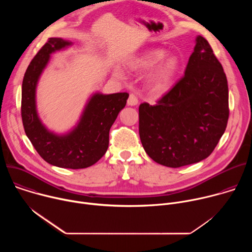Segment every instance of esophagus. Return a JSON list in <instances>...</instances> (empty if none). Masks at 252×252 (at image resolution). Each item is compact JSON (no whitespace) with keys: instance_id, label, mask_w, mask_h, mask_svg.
I'll use <instances>...</instances> for the list:
<instances>
[{"instance_id":"obj_1","label":"esophagus","mask_w":252,"mask_h":252,"mask_svg":"<svg viewBox=\"0 0 252 252\" xmlns=\"http://www.w3.org/2000/svg\"><path fill=\"white\" fill-rule=\"evenodd\" d=\"M138 103V98L135 94H130L127 99V105H136Z\"/></svg>"}]
</instances>
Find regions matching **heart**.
Wrapping results in <instances>:
<instances>
[{"instance_id":"b5f03b06","label":"heart","mask_w":252,"mask_h":252,"mask_svg":"<svg viewBox=\"0 0 252 252\" xmlns=\"http://www.w3.org/2000/svg\"><path fill=\"white\" fill-rule=\"evenodd\" d=\"M165 56L166 52L164 50H150L130 60L127 66L135 73H139L160 63L149 76V86L152 91L158 94H163L169 89L179 68V61L176 57L171 56L163 60ZM116 75L122 76L120 68L116 69Z\"/></svg>"}]
</instances>
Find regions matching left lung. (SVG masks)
I'll use <instances>...</instances> for the list:
<instances>
[{
	"label": "left lung",
	"mask_w": 252,
	"mask_h": 252,
	"mask_svg": "<svg viewBox=\"0 0 252 252\" xmlns=\"http://www.w3.org/2000/svg\"><path fill=\"white\" fill-rule=\"evenodd\" d=\"M185 76L157 104L138 107L142 147L156 162L181 167L211 155L225 131L228 86L208 42L197 35Z\"/></svg>",
	"instance_id": "1"
}]
</instances>
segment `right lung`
I'll return each instance as SVG.
<instances>
[{"instance_id": "right-lung-1", "label": "right lung", "mask_w": 252, "mask_h": 252, "mask_svg": "<svg viewBox=\"0 0 252 252\" xmlns=\"http://www.w3.org/2000/svg\"><path fill=\"white\" fill-rule=\"evenodd\" d=\"M69 45L71 42L61 38H50L32 60L22 85L21 115L27 136L44 160L59 167L79 169L94 164L105 154L110 129L126 106L128 94H94L69 133L58 135L49 131L35 110V87L50 55Z\"/></svg>"}]
</instances>
